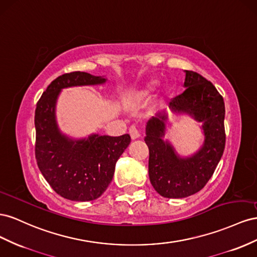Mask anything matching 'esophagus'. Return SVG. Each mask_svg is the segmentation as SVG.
Listing matches in <instances>:
<instances>
[{
  "label": "esophagus",
  "mask_w": 257,
  "mask_h": 257,
  "mask_svg": "<svg viewBox=\"0 0 257 257\" xmlns=\"http://www.w3.org/2000/svg\"><path fill=\"white\" fill-rule=\"evenodd\" d=\"M129 134L133 140H137V139L142 137V131L140 129H138L136 126H131L129 129Z\"/></svg>",
  "instance_id": "34e87169"
}]
</instances>
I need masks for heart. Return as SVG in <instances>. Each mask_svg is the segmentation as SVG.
<instances>
[{"label":"heart","instance_id":"heart-1","mask_svg":"<svg viewBox=\"0 0 257 257\" xmlns=\"http://www.w3.org/2000/svg\"><path fill=\"white\" fill-rule=\"evenodd\" d=\"M149 93V90H139V91H136V92H131V93H128L126 97H124V102H126V104H135L137 103V102L143 100L146 96H148Z\"/></svg>","mask_w":257,"mask_h":257}]
</instances>
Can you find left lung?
Returning a JSON list of instances; mask_svg holds the SVG:
<instances>
[{
	"label": "left lung",
	"mask_w": 257,
	"mask_h": 257,
	"mask_svg": "<svg viewBox=\"0 0 257 257\" xmlns=\"http://www.w3.org/2000/svg\"><path fill=\"white\" fill-rule=\"evenodd\" d=\"M185 91L173 98L169 107L202 121L204 144L193 157L180 158L165 142L166 114H157L146 124L145 143L150 150L149 174L153 187L166 198H184L204 187L213 175L225 149V104L214 85L199 73L186 71Z\"/></svg>",
	"instance_id": "left-lung-1"
}]
</instances>
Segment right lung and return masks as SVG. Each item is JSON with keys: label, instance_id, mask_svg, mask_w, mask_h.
<instances>
[{"label": "right lung", "instance_id": "obj_1", "mask_svg": "<svg viewBox=\"0 0 257 257\" xmlns=\"http://www.w3.org/2000/svg\"><path fill=\"white\" fill-rule=\"evenodd\" d=\"M105 79L86 72L57 77L43 92L35 108V158L43 177L65 199L90 201L103 194L112 182L116 161L131 141L129 135H93L73 141L62 136L55 119V105L62 88L97 85Z\"/></svg>", "mask_w": 257, "mask_h": 257}]
</instances>
